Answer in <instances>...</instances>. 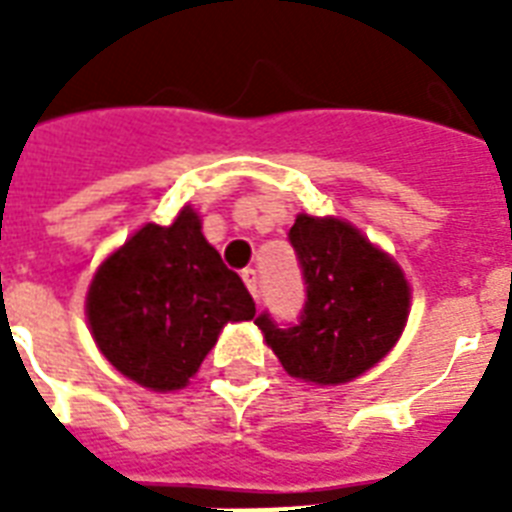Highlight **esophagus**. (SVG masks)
<instances>
[{
	"instance_id": "esophagus-1",
	"label": "esophagus",
	"mask_w": 512,
	"mask_h": 512,
	"mask_svg": "<svg viewBox=\"0 0 512 512\" xmlns=\"http://www.w3.org/2000/svg\"><path fill=\"white\" fill-rule=\"evenodd\" d=\"M241 279H244V284H247L249 295L260 297V279H257V271L255 268H247V271H241Z\"/></svg>"
}]
</instances>
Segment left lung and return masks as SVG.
I'll use <instances>...</instances> for the list:
<instances>
[{"instance_id": "1", "label": "left lung", "mask_w": 512, "mask_h": 512, "mask_svg": "<svg viewBox=\"0 0 512 512\" xmlns=\"http://www.w3.org/2000/svg\"><path fill=\"white\" fill-rule=\"evenodd\" d=\"M305 303L295 324L263 311L255 324L292 377L337 385L364 374L393 345L409 316L401 268L337 217L297 215L289 228Z\"/></svg>"}]
</instances>
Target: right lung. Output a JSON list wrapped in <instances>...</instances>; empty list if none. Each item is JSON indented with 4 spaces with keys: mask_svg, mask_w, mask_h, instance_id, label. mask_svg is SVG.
<instances>
[{
    "mask_svg": "<svg viewBox=\"0 0 512 512\" xmlns=\"http://www.w3.org/2000/svg\"><path fill=\"white\" fill-rule=\"evenodd\" d=\"M87 319L103 356L124 377L175 390L196 374L223 324L255 319V300L185 207L167 228L143 225L100 265Z\"/></svg>",
    "mask_w": 512,
    "mask_h": 512,
    "instance_id": "right-lung-1",
    "label": "right lung"
}]
</instances>
